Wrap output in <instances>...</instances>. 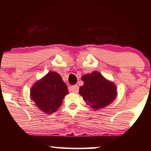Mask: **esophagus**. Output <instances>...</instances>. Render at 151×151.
I'll list each match as a JSON object with an SVG mask.
<instances>
[{"label": "esophagus", "instance_id": "esophagus-1", "mask_svg": "<svg viewBox=\"0 0 151 151\" xmlns=\"http://www.w3.org/2000/svg\"><path fill=\"white\" fill-rule=\"evenodd\" d=\"M70 90L71 92L72 93H77L78 91H79V86L77 85L71 86L70 87Z\"/></svg>", "mask_w": 151, "mask_h": 151}]
</instances>
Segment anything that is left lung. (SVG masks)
I'll return each mask as SVG.
<instances>
[{
	"instance_id": "1",
	"label": "left lung",
	"mask_w": 151,
	"mask_h": 151,
	"mask_svg": "<svg viewBox=\"0 0 151 151\" xmlns=\"http://www.w3.org/2000/svg\"><path fill=\"white\" fill-rule=\"evenodd\" d=\"M84 85L79 88V93L91 107L101 109L110 104L116 96V88L98 72H93L81 77Z\"/></svg>"
}]
</instances>
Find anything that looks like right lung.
Here are the masks:
<instances>
[{
  "instance_id": "add662e5",
  "label": "right lung",
  "mask_w": 151,
  "mask_h": 151,
  "mask_svg": "<svg viewBox=\"0 0 151 151\" xmlns=\"http://www.w3.org/2000/svg\"><path fill=\"white\" fill-rule=\"evenodd\" d=\"M67 93V86L60 74L50 72L32 86L30 96L40 110L46 114H51L60 108Z\"/></svg>"
}]
</instances>
